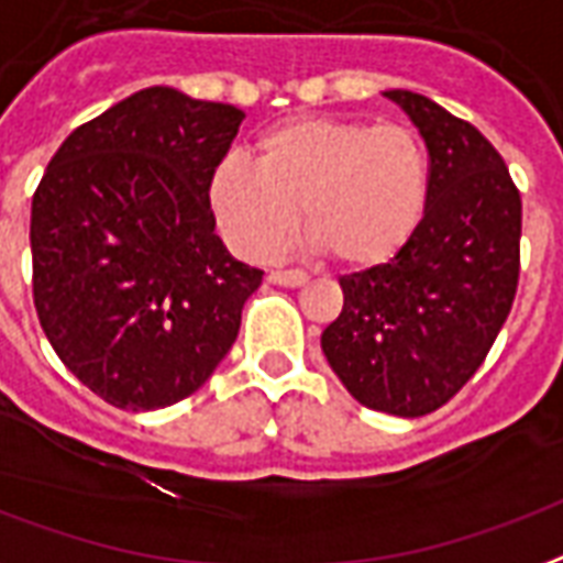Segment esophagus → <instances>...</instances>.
Instances as JSON below:
<instances>
[{
    "label": "esophagus",
    "mask_w": 563,
    "mask_h": 563,
    "mask_svg": "<svg viewBox=\"0 0 563 563\" xmlns=\"http://www.w3.org/2000/svg\"><path fill=\"white\" fill-rule=\"evenodd\" d=\"M271 283H277V286H289V289H298V286H303V283L310 280L303 271L292 268V271H271L268 274Z\"/></svg>",
    "instance_id": "34e87169"
}]
</instances>
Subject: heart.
Instances as JSON below:
<instances>
[{"mask_svg":"<svg viewBox=\"0 0 563 563\" xmlns=\"http://www.w3.org/2000/svg\"><path fill=\"white\" fill-rule=\"evenodd\" d=\"M256 166L223 157L208 208L229 247L271 260L301 220L310 244L349 268H376L418 232L430 199V157L402 124L292 115L253 143Z\"/></svg>","mask_w":563,"mask_h":563,"instance_id":"1","label":"heart"}]
</instances>
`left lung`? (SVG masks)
Instances as JSON below:
<instances>
[{"label":"left lung","instance_id":"8db88e82","mask_svg":"<svg viewBox=\"0 0 563 563\" xmlns=\"http://www.w3.org/2000/svg\"><path fill=\"white\" fill-rule=\"evenodd\" d=\"M430 152V199L397 256L340 277L322 352L366 409L420 418L477 373L519 283L522 199L474 124L415 91H385Z\"/></svg>","mask_w":563,"mask_h":563}]
</instances>
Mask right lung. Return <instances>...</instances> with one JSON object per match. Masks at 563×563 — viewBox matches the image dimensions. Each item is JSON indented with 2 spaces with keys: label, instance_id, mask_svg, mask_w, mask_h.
<instances>
[{
  "label": "right lung",
  "instance_id": "obj_1",
  "mask_svg": "<svg viewBox=\"0 0 563 563\" xmlns=\"http://www.w3.org/2000/svg\"><path fill=\"white\" fill-rule=\"evenodd\" d=\"M244 112L169 86L80 124L32 197V295L62 364L115 409L206 385L262 271L214 232L208 176Z\"/></svg>",
  "mask_w": 563,
  "mask_h": 563
}]
</instances>
